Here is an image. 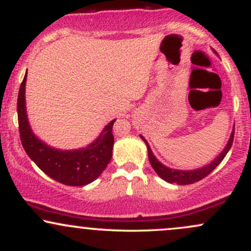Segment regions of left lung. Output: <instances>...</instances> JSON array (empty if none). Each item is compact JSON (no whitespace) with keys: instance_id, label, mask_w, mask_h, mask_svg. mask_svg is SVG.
<instances>
[{"instance_id":"left-lung-1","label":"left lung","mask_w":251,"mask_h":251,"mask_svg":"<svg viewBox=\"0 0 251 251\" xmlns=\"http://www.w3.org/2000/svg\"><path fill=\"white\" fill-rule=\"evenodd\" d=\"M234 134H235V128L232 129L229 142H227L226 146L224 148L223 151H222V153L218 155L217 158H215L209 165L203 166V168L197 169V170H190V171H183V170H174V169L166 168V166L163 165V164L154 157V154L152 153V150L150 148L149 143L146 142L145 138L142 137V135H140V137H142L144 143H145L146 146H148L149 160L150 163H151L152 168H153L154 171L157 172V175L159 176L162 179L169 181V183H175V184H178V185H188V184L196 183V181L205 178L206 176L211 174V172L214 171L218 165H220L222 160L224 159V157H226L227 152H229L230 148H231L232 142H234Z\"/></svg>"}]
</instances>
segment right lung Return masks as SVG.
I'll return each mask as SVG.
<instances>
[{"label": "right lung", "mask_w": 251, "mask_h": 251, "mask_svg": "<svg viewBox=\"0 0 251 251\" xmlns=\"http://www.w3.org/2000/svg\"><path fill=\"white\" fill-rule=\"evenodd\" d=\"M25 80L20 86L17 97V118L22 146L25 153L46 175L65 185L83 186L96 180L112 158L114 137L112 128L116 120H112L103 128L94 143L85 149L61 151L45 144L31 131L25 112Z\"/></svg>", "instance_id": "1"}]
</instances>
